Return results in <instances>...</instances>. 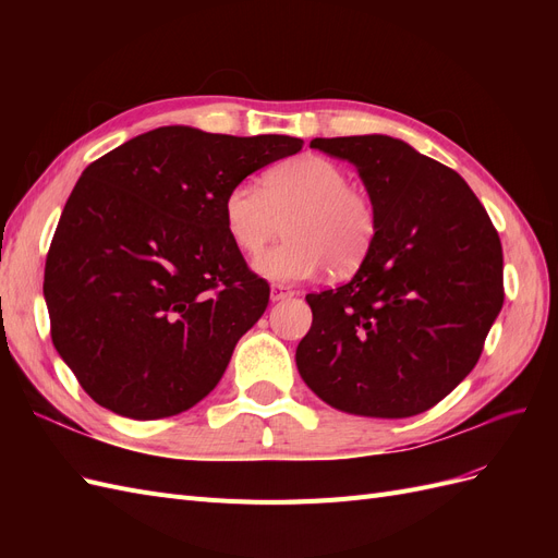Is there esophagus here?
<instances>
[{
    "mask_svg": "<svg viewBox=\"0 0 558 558\" xmlns=\"http://www.w3.org/2000/svg\"><path fill=\"white\" fill-rule=\"evenodd\" d=\"M295 291L289 289V286L283 283H275L272 291H269V298H272V302H279V300H286V298H293Z\"/></svg>",
    "mask_w": 558,
    "mask_h": 558,
    "instance_id": "esophagus-1",
    "label": "esophagus"
}]
</instances>
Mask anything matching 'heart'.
Returning <instances> with one entry per match:
<instances>
[{
  "label": "heart",
  "instance_id": "obj_1",
  "mask_svg": "<svg viewBox=\"0 0 558 558\" xmlns=\"http://www.w3.org/2000/svg\"><path fill=\"white\" fill-rule=\"evenodd\" d=\"M228 238L256 256L289 230V242L263 253L253 267L265 279L302 281L328 267L347 277L367 260L377 238L375 202L340 162L302 156L265 172L260 185L242 181L223 199Z\"/></svg>",
  "mask_w": 558,
  "mask_h": 558
}]
</instances>
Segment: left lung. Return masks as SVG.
Here are the masks:
<instances>
[{"mask_svg": "<svg viewBox=\"0 0 558 558\" xmlns=\"http://www.w3.org/2000/svg\"><path fill=\"white\" fill-rule=\"evenodd\" d=\"M356 165L377 209L367 260L310 293L295 363L332 408L381 418L430 410L477 365L502 307V246L470 185L386 134L312 140Z\"/></svg>", "mask_w": 558, "mask_h": 558, "instance_id": "1", "label": "left lung"}]
</instances>
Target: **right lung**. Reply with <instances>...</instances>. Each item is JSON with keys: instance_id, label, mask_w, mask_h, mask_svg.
I'll use <instances>...</instances> for the list:
<instances>
[{"instance_id": "obj_1", "label": "right lung", "mask_w": 558, "mask_h": 558, "mask_svg": "<svg viewBox=\"0 0 558 558\" xmlns=\"http://www.w3.org/2000/svg\"><path fill=\"white\" fill-rule=\"evenodd\" d=\"M302 140L185 125L140 134L83 170L46 256L50 337L81 388L130 418L191 410L221 381L269 283L223 223L232 185Z\"/></svg>"}]
</instances>
